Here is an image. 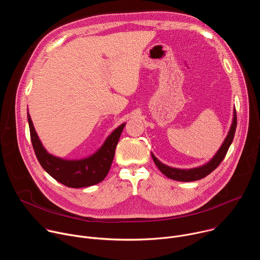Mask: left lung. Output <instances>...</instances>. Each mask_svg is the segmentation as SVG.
Returning <instances> with one entry per match:
<instances>
[{
	"instance_id": "1",
	"label": "left lung",
	"mask_w": 260,
	"mask_h": 260,
	"mask_svg": "<svg viewBox=\"0 0 260 260\" xmlns=\"http://www.w3.org/2000/svg\"><path fill=\"white\" fill-rule=\"evenodd\" d=\"M236 127H237V113H236V109H234V117H233V122L231 125V128L229 131V134L226 138L224 139L223 143L220 146L218 151L215 153V155L205 165L192 168V169H177L173 167H169L161 161H159L153 153H151V156L153 158V161L155 162L156 167L158 170L168 178L176 181H182V182H191V181H197L200 179L205 178L209 174H211L220 164L223 160L225 157L228 150L230 146L233 143L235 133H236Z\"/></svg>"
}]
</instances>
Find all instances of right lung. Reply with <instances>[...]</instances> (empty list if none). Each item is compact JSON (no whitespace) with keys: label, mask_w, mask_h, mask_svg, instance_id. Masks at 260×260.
<instances>
[{"label":"right lung","mask_w":260,"mask_h":260,"mask_svg":"<svg viewBox=\"0 0 260 260\" xmlns=\"http://www.w3.org/2000/svg\"><path fill=\"white\" fill-rule=\"evenodd\" d=\"M30 140L42 168L57 182L71 188L89 187L102 182L112 165L115 149L125 122L111 133L103 145L91 155L80 159H66L49 153L36 133L27 110Z\"/></svg>","instance_id":"obj_1"}]
</instances>
